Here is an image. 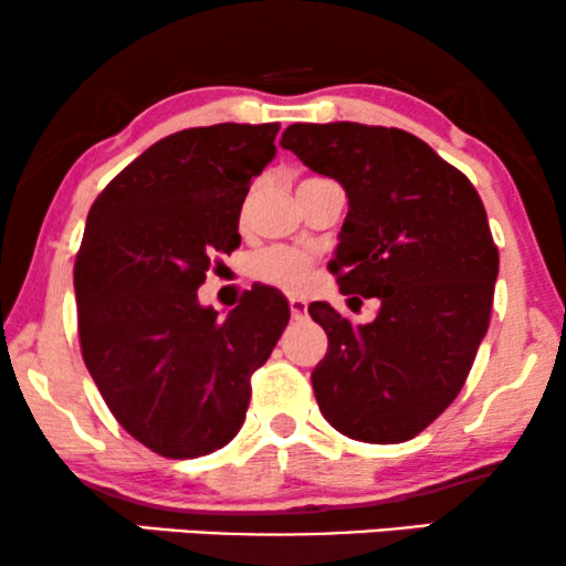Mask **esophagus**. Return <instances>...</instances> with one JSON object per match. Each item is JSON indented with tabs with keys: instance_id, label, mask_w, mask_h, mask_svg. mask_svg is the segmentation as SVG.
<instances>
[{
	"instance_id": "34e87169",
	"label": "esophagus",
	"mask_w": 566,
	"mask_h": 566,
	"mask_svg": "<svg viewBox=\"0 0 566 566\" xmlns=\"http://www.w3.org/2000/svg\"><path fill=\"white\" fill-rule=\"evenodd\" d=\"M289 306H291V317H294V319L306 317V302H304V298H298V296L289 298Z\"/></svg>"
}]
</instances>
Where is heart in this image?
<instances>
[{"instance_id":"b5f03b06","label":"heart","mask_w":566,"mask_h":566,"mask_svg":"<svg viewBox=\"0 0 566 566\" xmlns=\"http://www.w3.org/2000/svg\"><path fill=\"white\" fill-rule=\"evenodd\" d=\"M312 264H315V260L306 251L291 247H270L251 260V275L256 281L296 294V291H302L310 283Z\"/></svg>"}]
</instances>
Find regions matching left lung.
Segmentation results:
<instances>
[{
    "label": "left lung",
    "mask_w": 566,
    "mask_h": 566,
    "mask_svg": "<svg viewBox=\"0 0 566 566\" xmlns=\"http://www.w3.org/2000/svg\"><path fill=\"white\" fill-rule=\"evenodd\" d=\"M348 197L331 268L340 294L378 298L352 325L310 304L327 333L312 373L319 411L365 443H401L462 390L491 323L499 249L464 172L417 136L361 123H294L281 138Z\"/></svg>",
    "instance_id": "left-lung-1"
}]
</instances>
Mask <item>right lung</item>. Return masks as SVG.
Wrapping results in <instances>:
<instances>
[{
  "mask_svg": "<svg viewBox=\"0 0 566 566\" xmlns=\"http://www.w3.org/2000/svg\"><path fill=\"white\" fill-rule=\"evenodd\" d=\"M277 123H220L151 144L88 209L75 256L81 354L115 420L167 459L241 430L251 373L289 325L281 291L254 285L228 317L199 304L214 256L239 249L251 178Z\"/></svg>",
  "mask_w": 566,
  "mask_h": 566,
  "instance_id": "1",
  "label": "right lung"
}]
</instances>
